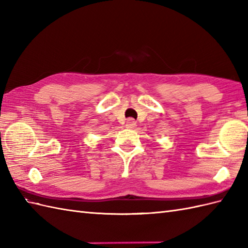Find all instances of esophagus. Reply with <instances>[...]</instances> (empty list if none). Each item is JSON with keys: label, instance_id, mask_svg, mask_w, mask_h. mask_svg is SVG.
Returning a JSON list of instances; mask_svg holds the SVG:
<instances>
[{"label": "esophagus", "instance_id": "1", "mask_svg": "<svg viewBox=\"0 0 248 248\" xmlns=\"http://www.w3.org/2000/svg\"><path fill=\"white\" fill-rule=\"evenodd\" d=\"M126 128H130V129H133L136 126V122L133 119V118H129L128 120H126Z\"/></svg>", "mask_w": 248, "mask_h": 248}]
</instances>
